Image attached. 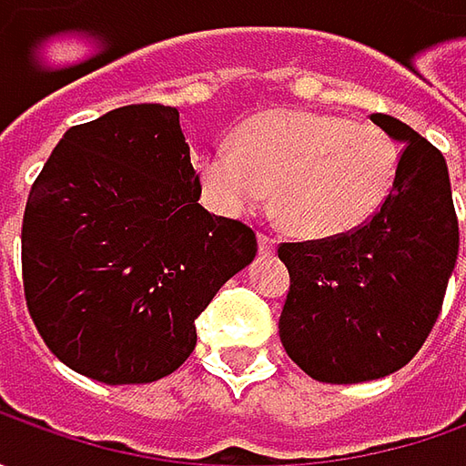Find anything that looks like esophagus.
Instances as JSON below:
<instances>
[{
	"instance_id": "esophagus-1",
	"label": "esophagus",
	"mask_w": 466,
	"mask_h": 466,
	"mask_svg": "<svg viewBox=\"0 0 466 466\" xmlns=\"http://www.w3.org/2000/svg\"><path fill=\"white\" fill-rule=\"evenodd\" d=\"M275 248H278V241L269 236V233H259V251L264 257H269V254H275Z\"/></svg>"
}]
</instances>
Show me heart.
Segmentation results:
<instances>
[{"label":"heart","mask_w":466,"mask_h":466,"mask_svg":"<svg viewBox=\"0 0 466 466\" xmlns=\"http://www.w3.org/2000/svg\"><path fill=\"white\" fill-rule=\"evenodd\" d=\"M207 205L236 218L259 207L269 187L282 223L300 238L355 230L394 184L397 147L366 121L275 108L243 121L236 142L194 155Z\"/></svg>","instance_id":"heart-1"}]
</instances>
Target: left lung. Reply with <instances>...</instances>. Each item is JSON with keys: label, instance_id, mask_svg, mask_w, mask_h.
<instances>
[{"label": "left lung", "instance_id": "left-lung-1", "mask_svg": "<svg viewBox=\"0 0 466 466\" xmlns=\"http://www.w3.org/2000/svg\"><path fill=\"white\" fill-rule=\"evenodd\" d=\"M370 121L402 145L381 209L352 233L282 243L290 290L285 352L324 384H360L407 366L439 319L459 254L443 155L404 121Z\"/></svg>", "mask_w": 466, "mask_h": 466}]
</instances>
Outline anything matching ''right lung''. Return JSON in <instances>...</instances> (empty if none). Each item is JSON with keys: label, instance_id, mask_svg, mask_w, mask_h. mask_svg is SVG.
I'll use <instances>...</instances> for the list:
<instances>
[{"label": "right lung", "instance_id": "right-lung-1", "mask_svg": "<svg viewBox=\"0 0 466 466\" xmlns=\"http://www.w3.org/2000/svg\"><path fill=\"white\" fill-rule=\"evenodd\" d=\"M178 108L121 106L66 129L23 218L27 311L64 366L150 384L197 345V316L257 257V236L199 205Z\"/></svg>", "mask_w": 466, "mask_h": 466}]
</instances>
